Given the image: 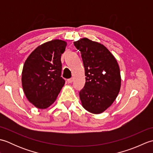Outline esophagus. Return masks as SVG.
I'll list each match as a JSON object with an SVG mask.
<instances>
[{"label": "esophagus", "instance_id": "1", "mask_svg": "<svg viewBox=\"0 0 153 153\" xmlns=\"http://www.w3.org/2000/svg\"><path fill=\"white\" fill-rule=\"evenodd\" d=\"M73 81H74V79H73V78H70V79H68L67 80V82H68V83H71L73 82Z\"/></svg>", "mask_w": 153, "mask_h": 153}]
</instances>
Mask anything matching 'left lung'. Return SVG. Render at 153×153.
I'll return each mask as SVG.
<instances>
[{"instance_id": "8db88e82", "label": "left lung", "mask_w": 153, "mask_h": 153, "mask_svg": "<svg viewBox=\"0 0 153 153\" xmlns=\"http://www.w3.org/2000/svg\"><path fill=\"white\" fill-rule=\"evenodd\" d=\"M82 54L85 83L79 91L82 106L93 114H100L111 106L121 87L119 65L103 45L83 38L74 42Z\"/></svg>"}]
</instances>
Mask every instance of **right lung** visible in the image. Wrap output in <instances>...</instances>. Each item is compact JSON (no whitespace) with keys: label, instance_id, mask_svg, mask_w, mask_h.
I'll list each match as a JSON object with an SVG mask.
<instances>
[{"label":"right lung","instance_id":"add662e5","mask_svg":"<svg viewBox=\"0 0 153 153\" xmlns=\"http://www.w3.org/2000/svg\"><path fill=\"white\" fill-rule=\"evenodd\" d=\"M67 43L54 39L37 47L25 60L22 74L24 92L27 100L39 109L56 100L65 81L61 77V55Z\"/></svg>","mask_w":153,"mask_h":153}]
</instances>
